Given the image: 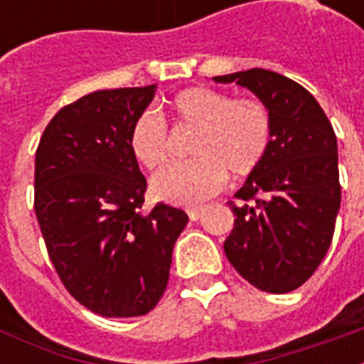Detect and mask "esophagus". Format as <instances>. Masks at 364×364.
<instances>
[{"instance_id":"34e87169","label":"esophagus","mask_w":364,"mask_h":364,"mask_svg":"<svg viewBox=\"0 0 364 364\" xmlns=\"http://www.w3.org/2000/svg\"><path fill=\"white\" fill-rule=\"evenodd\" d=\"M200 213H203V208H200V206H195V208H189V210H187V214H189L191 220H198Z\"/></svg>"}]
</instances>
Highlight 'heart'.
I'll return each instance as SVG.
<instances>
[{
  "label": "heart",
  "instance_id": "heart-1",
  "mask_svg": "<svg viewBox=\"0 0 364 364\" xmlns=\"http://www.w3.org/2000/svg\"><path fill=\"white\" fill-rule=\"evenodd\" d=\"M177 127L193 128V159L175 164L151 181L154 195L173 205L193 206L214 197L226 183V173L245 179L265 161L273 140L271 112L257 99L210 87H189L169 101ZM130 151L146 169H159L169 159V132L164 117L142 111L130 127Z\"/></svg>",
  "mask_w": 364,
  "mask_h": 364
}]
</instances>
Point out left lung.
Returning a JSON list of instances; mask_svg holds the SVG:
<instances>
[{
	"label": "left lung",
	"mask_w": 364,
	"mask_h": 364,
	"mask_svg": "<svg viewBox=\"0 0 364 364\" xmlns=\"http://www.w3.org/2000/svg\"><path fill=\"white\" fill-rule=\"evenodd\" d=\"M213 80L247 87L271 112L267 158L228 203L236 218L224 252L255 289L284 294L312 277L333 237L341 205L336 132L312 93L277 72L252 68Z\"/></svg>",
	"instance_id": "8db88e82"
}]
</instances>
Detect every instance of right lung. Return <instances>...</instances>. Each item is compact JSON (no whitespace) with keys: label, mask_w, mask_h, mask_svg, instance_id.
Here are the masks:
<instances>
[{"label":"right lung","mask_w":364,"mask_h":364,"mask_svg":"<svg viewBox=\"0 0 364 364\" xmlns=\"http://www.w3.org/2000/svg\"><path fill=\"white\" fill-rule=\"evenodd\" d=\"M156 85L93 91L62 107L35 158V213L60 281L105 318L144 316L166 292L171 253L189 216L142 213L146 177L128 146Z\"/></svg>","instance_id":"1"}]
</instances>
